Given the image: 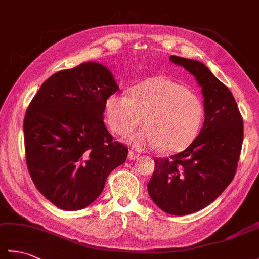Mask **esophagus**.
Instances as JSON below:
<instances>
[{
  "label": "esophagus",
  "instance_id": "obj_1",
  "mask_svg": "<svg viewBox=\"0 0 259 259\" xmlns=\"http://www.w3.org/2000/svg\"><path fill=\"white\" fill-rule=\"evenodd\" d=\"M138 157H139L138 153L133 151V150H130L129 153H128V159H129V160H135V159H137Z\"/></svg>",
  "mask_w": 259,
  "mask_h": 259
}]
</instances>
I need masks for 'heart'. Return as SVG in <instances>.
Instances as JSON below:
<instances>
[{"label":"heart","instance_id":"b5f03b06","mask_svg":"<svg viewBox=\"0 0 259 259\" xmlns=\"http://www.w3.org/2000/svg\"><path fill=\"white\" fill-rule=\"evenodd\" d=\"M131 135L128 141L137 149L160 146L163 152L188 147L205 120V104L196 91L167 76L150 78L134 88L130 96L111 95L104 104V122L114 135Z\"/></svg>","mask_w":259,"mask_h":259}]
</instances>
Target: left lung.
Here are the masks:
<instances>
[{"mask_svg": "<svg viewBox=\"0 0 259 259\" xmlns=\"http://www.w3.org/2000/svg\"><path fill=\"white\" fill-rule=\"evenodd\" d=\"M202 87L205 122L191 145L169 158H155L148 192L164 212L185 216L211 203L235 177L244 139L243 117L233 93L205 64L171 56Z\"/></svg>", "mask_w": 259, "mask_h": 259, "instance_id": "1", "label": "left lung"}]
</instances>
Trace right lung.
Listing matches in <instances>:
<instances>
[{"label":"right lung","mask_w":259,"mask_h":259,"mask_svg":"<svg viewBox=\"0 0 259 259\" xmlns=\"http://www.w3.org/2000/svg\"><path fill=\"white\" fill-rule=\"evenodd\" d=\"M119 90L102 64L82 63L43 82L26 109V166L37 190L72 211L100 196L110 172L128 148L114 141L103 122L104 104Z\"/></svg>","instance_id":"1"}]
</instances>
